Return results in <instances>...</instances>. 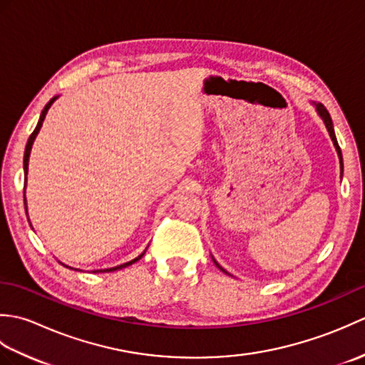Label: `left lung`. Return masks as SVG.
Listing matches in <instances>:
<instances>
[{
	"label": "left lung",
	"instance_id": "left-lung-1",
	"mask_svg": "<svg viewBox=\"0 0 365 365\" xmlns=\"http://www.w3.org/2000/svg\"><path fill=\"white\" fill-rule=\"evenodd\" d=\"M314 105H315V110H317V113H319V115L320 118L323 119V122H324V125H327V128H328V131H329V136H331V139H332V143H334V147H336V150H337V155H339V160H340V173H342L344 170V163H342V150H340V147H339V143H337V138H336V133H334V127H332V119H331V115H329V113H328V110L327 108H324L322 103H315L314 102ZM213 262H215V265L218 267L222 273H226V274H229L226 269H224L218 262H216L215 259H213Z\"/></svg>",
	"mask_w": 365,
	"mask_h": 365
}]
</instances>
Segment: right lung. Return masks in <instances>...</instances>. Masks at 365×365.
Wrapping results in <instances>:
<instances>
[{"mask_svg": "<svg viewBox=\"0 0 365 365\" xmlns=\"http://www.w3.org/2000/svg\"><path fill=\"white\" fill-rule=\"evenodd\" d=\"M58 97H53L48 103L45 105V108L42 110V113H41V119H38V122H37V125H36V128H34V131L33 133H31V136H29V139H28V143H26V149H25V158H23V169H25V187H26V174H28V163H29V153H31V149H33V143H34V139H36V136H37V133H38V130H41V127H42V123H43V119H45V115H46V113H48V110H50V106L53 105V102L54 100H56ZM25 210H26V197H25ZM144 255V252L141 254V255H138L136 259H133V260H130V262H127V263H122V265H118V267H114V268H106V269H97V271H94V273H110V271H115V269H122V268H125V267H128V265H131V263H135V262H138L139 259H141Z\"/></svg>", "mask_w": 365, "mask_h": 365, "instance_id": "1", "label": "right lung"}]
</instances>
